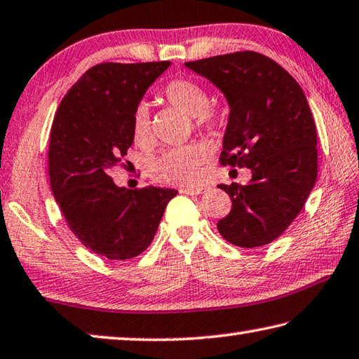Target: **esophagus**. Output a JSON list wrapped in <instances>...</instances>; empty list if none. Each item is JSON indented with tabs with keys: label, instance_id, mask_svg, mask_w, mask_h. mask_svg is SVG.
Segmentation results:
<instances>
[{
	"label": "esophagus",
	"instance_id": "obj_1",
	"mask_svg": "<svg viewBox=\"0 0 359 359\" xmlns=\"http://www.w3.org/2000/svg\"><path fill=\"white\" fill-rule=\"evenodd\" d=\"M205 190H207L205 187H185V188H182L180 193L190 194V196H194V194H202Z\"/></svg>",
	"mask_w": 359,
	"mask_h": 359
}]
</instances>
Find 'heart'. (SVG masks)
Here are the masks:
<instances>
[{"label":"heart","mask_w":359,"mask_h":359,"mask_svg":"<svg viewBox=\"0 0 359 359\" xmlns=\"http://www.w3.org/2000/svg\"><path fill=\"white\" fill-rule=\"evenodd\" d=\"M165 97L171 105L180 108L188 116H193L198 128H210L218 121V116L208 107V94L199 83L193 80H172L165 86ZM132 132L136 142L151 140V116L146 105L135 108L132 117ZM204 154L194 146L175 149L163 155L154 163L152 175L160 182L175 185H194L201 179Z\"/></svg>","instance_id":"heart-1"}]
</instances>
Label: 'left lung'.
Masks as SVG:
<instances>
[{
	"label": "left lung",
	"mask_w": 359,
	"mask_h": 359,
	"mask_svg": "<svg viewBox=\"0 0 359 359\" xmlns=\"http://www.w3.org/2000/svg\"><path fill=\"white\" fill-rule=\"evenodd\" d=\"M185 66L213 83L229 105L221 165L250 168L252 175L245 185H219L232 208L218 232L236 246L269 245L298 217L317 180V130L303 89L256 51Z\"/></svg>",
	"instance_id": "left-lung-1"
}]
</instances>
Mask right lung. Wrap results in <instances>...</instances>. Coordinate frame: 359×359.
I'll return each mask as SVG.
<instances>
[{
  "label": "right lung",
  "mask_w": 359,
  "mask_h": 359,
  "mask_svg": "<svg viewBox=\"0 0 359 359\" xmlns=\"http://www.w3.org/2000/svg\"><path fill=\"white\" fill-rule=\"evenodd\" d=\"M171 62H103L64 95L50 133L48 175L56 204L80 242L109 260L147 250L177 190L117 187L111 171L133 144L132 117Z\"/></svg>",
  "instance_id": "obj_1"
}]
</instances>
